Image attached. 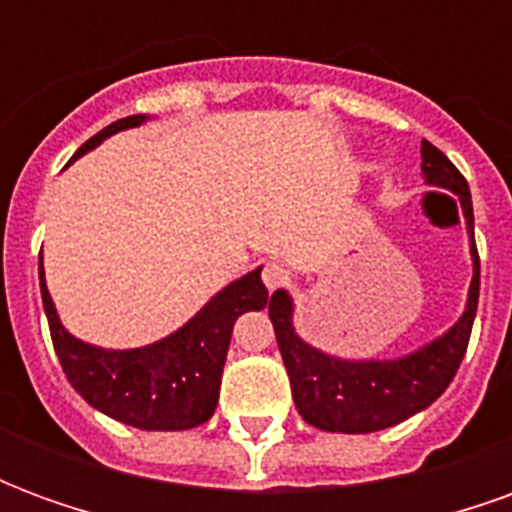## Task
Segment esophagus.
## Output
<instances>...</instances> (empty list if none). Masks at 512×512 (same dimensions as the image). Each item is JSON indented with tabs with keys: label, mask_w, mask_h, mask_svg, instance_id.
<instances>
[{
	"label": "esophagus",
	"mask_w": 512,
	"mask_h": 512,
	"mask_svg": "<svg viewBox=\"0 0 512 512\" xmlns=\"http://www.w3.org/2000/svg\"><path fill=\"white\" fill-rule=\"evenodd\" d=\"M263 285L268 290L285 288V285H290V271L282 263H266V268H263Z\"/></svg>",
	"instance_id": "1"
}]
</instances>
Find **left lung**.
I'll list each match as a JSON object with an SVG mask.
<instances>
[{
  "label": "left lung",
  "instance_id": "8db88e82",
  "mask_svg": "<svg viewBox=\"0 0 512 512\" xmlns=\"http://www.w3.org/2000/svg\"><path fill=\"white\" fill-rule=\"evenodd\" d=\"M422 175L430 186H444L461 197L466 227L472 238L474 277L461 321L417 354L395 362H345L301 340L293 332V304L285 290L268 301L279 354L288 367L293 403L304 422L329 433H373L392 428L428 408L450 386L472 337L474 312L480 299V255L474 244V216L469 183L439 147L422 139Z\"/></svg>",
  "mask_w": 512,
  "mask_h": 512
}]
</instances>
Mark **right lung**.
<instances>
[{"mask_svg":"<svg viewBox=\"0 0 512 512\" xmlns=\"http://www.w3.org/2000/svg\"><path fill=\"white\" fill-rule=\"evenodd\" d=\"M142 120L145 115H131L106 126L87 139L73 158ZM38 271L51 343L71 386L106 417L142 430H189L208 422L219 403L233 323L241 312L263 310L268 304V290L257 268L216 293L183 329L164 340L134 351H104L62 329L43 279V257Z\"/></svg>","mask_w":512,"mask_h":512,"instance_id":"obj_1","label":"right lung"}]
</instances>
